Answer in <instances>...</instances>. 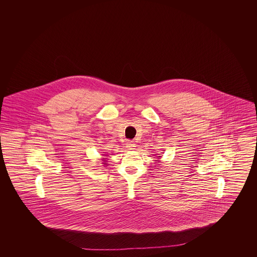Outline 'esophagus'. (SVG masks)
I'll list each match as a JSON object with an SVG mask.
<instances>
[{
	"instance_id": "1",
	"label": "esophagus",
	"mask_w": 257,
	"mask_h": 257,
	"mask_svg": "<svg viewBox=\"0 0 257 257\" xmlns=\"http://www.w3.org/2000/svg\"><path fill=\"white\" fill-rule=\"evenodd\" d=\"M135 144L133 142H131V141H128L127 142V147L129 148V149H135Z\"/></svg>"
}]
</instances>
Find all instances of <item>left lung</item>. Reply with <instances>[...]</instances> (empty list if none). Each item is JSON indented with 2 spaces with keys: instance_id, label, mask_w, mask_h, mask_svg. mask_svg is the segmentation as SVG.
Here are the masks:
<instances>
[{
  "instance_id": "8db88e82",
  "label": "left lung",
  "mask_w": 257,
  "mask_h": 257,
  "mask_svg": "<svg viewBox=\"0 0 257 257\" xmlns=\"http://www.w3.org/2000/svg\"><path fill=\"white\" fill-rule=\"evenodd\" d=\"M158 157H161V156H158Z\"/></svg>"
}]
</instances>
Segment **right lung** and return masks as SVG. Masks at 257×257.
Listing matches in <instances>:
<instances>
[{"mask_svg":"<svg viewBox=\"0 0 257 257\" xmlns=\"http://www.w3.org/2000/svg\"><path fill=\"white\" fill-rule=\"evenodd\" d=\"M103 161H106V160H103ZM105 163H106V162H104L103 164H104V165H107V164H105Z\"/></svg>","mask_w":257,"mask_h":257,"instance_id":"add662e5","label":"right lung"}]
</instances>
